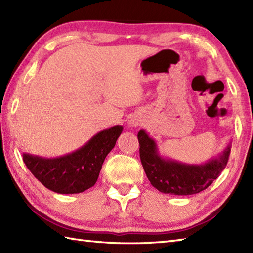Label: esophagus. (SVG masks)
<instances>
[{
    "mask_svg": "<svg viewBox=\"0 0 253 253\" xmlns=\"http://www.w3.org/2000/svg\"><path fill=\"white\" fill-rule=\"evenodd\" d=\"M128 124H129L131 127H136L139 125V124H140V120H139V118L136 116H132L129 118V120H128Z\"/></svg>",
    "mask_w": 253,
    "mask_h": 253,
    "instance_id": "obj_1",
    "label": "esophagus"
}]
</instances>
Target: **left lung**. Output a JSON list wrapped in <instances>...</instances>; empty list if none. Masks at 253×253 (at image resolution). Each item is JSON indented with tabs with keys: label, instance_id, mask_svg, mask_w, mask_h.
<instances>
[{
	"label": "left lung",
	"instance_id": "left-lung-1",
	"mask_svg": "<svg viewBox=\"0 0 253 253\" xmlns=\"http://www.w3.org/2000/svg\"><path fill=\"white\" fill-rule=\"evenodd\" d=\"M138 141L141 163L151 185L161 192L176 196L195 195L207 189L225 169L232 148L230 140L215 157L195 164L161 154L157 141L144 129L139 130Z\"/></svg>",
	"mask_w": 253,
	"mask_h": 253
}]
</instances>
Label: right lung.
Masks as SVG:
<instances>
[{"mask_svg":"<svg viewBox=\"0 0 253 253\" xmlns=\"http://www.w3.org/2000/svg\"><path fill=\"white\" fill-rule=\"evenodd\" d=\"M122 125L101 130L75 151L56 158L24 153L23 160L36 178L57 193H80L98 180L106 155L115 147Z\"/></svg>","mask_w":253,"mask_h":253,"instance_id":"add662e5","label":"right lung"}]
</instances>
